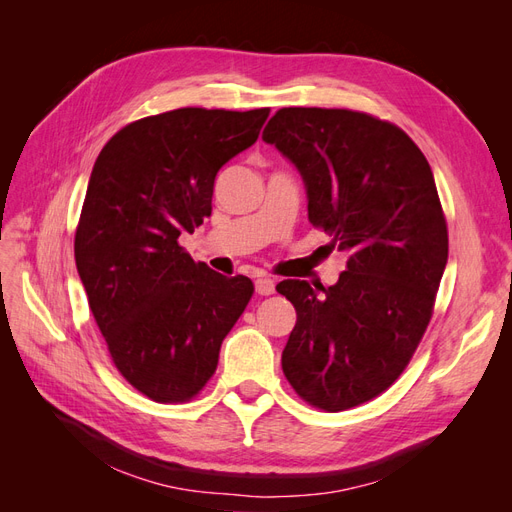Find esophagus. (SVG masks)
<instances>
[{"label": "esophagus", "mask_w": 512, "mask_h": 512, "mask_svg": "<svg viewBox=\"0 0 512 512\" xmlns=\"http://www.w3.org/2000/svg\"><path fill=\"white\" fill-rule=\"evenodd\" d=\"M254 286H256V292L262 294V297H267V294L275 292V282L271 280V277H258Z\"/></svg>", "instance_id": "34e87169"}]
</instances>
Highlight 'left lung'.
I'll return each instance as SVG.
<instances>
[{
    "label": "left lung",
    "instance_id": "8db88e82",
    "mask_svg": "<svg viewBox=\"0 0 512 512\" xmlns=\"http://www.w3.org/2000/svg\"><path fill=\"white\" fill-rule=\"evenodd\" d=\"M262 141L297 166L309 222L348 252L329 288L277 284L297 309L284 376L307 404L342 412L389 389L431 320L448 260L436 181L404 130L346 108H280Z\"/></svg>",
    "mask_w": 512,
    "mask_h": 512
}]
</instances>
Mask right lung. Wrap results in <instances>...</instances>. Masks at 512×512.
<instances>
[{"label": "right lung", "mask_w": 512, "mask_h": 512, "mask_svg": "<svg viewBox=\"0 0 512 512\" xmlns=\"http://www.w3.org/2000/svg\"><path fill=\"white\" fill-rule=\"evenodd\" d=\"M269 108H177L128 123L91 170L74 258L119 374L160 404L190 401L250 303V277L194 262L179 237L211 215L218 170L252 147Z\"/></svg>", "instance_id": "right-lung-1"}]
</instances>
